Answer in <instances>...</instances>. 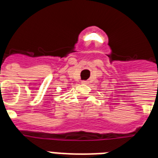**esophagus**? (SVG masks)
Listing matches in <instances>:
<instances>
[{"label": "esophagus", "mask_w": 158, "mask_h": 158, "mask_svg": "<svg viewBox=\"0 0 158 158\" xmlns=\"http://www.w3.org/2000/svg\"><path fill=\"white\" fill-rule=\"evenodd\" d=\"M81 83H82V84H86V83H87V81H81Z\"/></svg>", "instance_id": "esophagus-1"}]
</instances>
